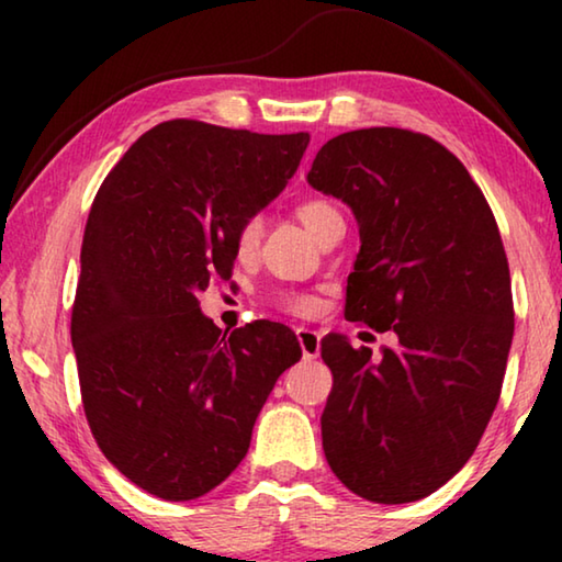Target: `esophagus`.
Wrapping results in <instances>:
<instances>
[{"label": "esophagus", "instance_id": "34e87169", "mask_svg": "<svg viewBox=\"0 0 562 562\" xmlns=\"http://www.w3.org/2000/svg\"><path fill=\"white\" fill-rule=\"evenodd\" d=\"M297 339H300V347H302V357L304 359H317L319 357V331L315 329H307V327H300L297 329Z\"/></svg>", "mask_w": 562, "mask_h": 562}]
</instances>
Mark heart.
Masks as SVG:
<instances>
[{"instance_id": "heart-1", "label": "heart", "mask_w": 562, "mask_h": 562, "mask_svg": "<svg viewBox=\"0 0 562 562\" xmlns=\"http://www.w3.org/2000/svg\"><path fill=\"white\" fill-rule=\"evenodd\" d=\"M335 213H337L335 207H331L327 201H322V198H304V201H300L297 205L300 221L307 225L310 233H315L317 227ZM260 233H262L260 217L258 215L245 217L235 231V252L240 255V258H252L260 245ZM278 302L282 310H288L292 315H300V317H310L319 310V300L315 294H307V292H282Z\"/></svg>"}]
</instances>
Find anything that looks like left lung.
Here are the masks:
<instances>
[{
    "instance_id": "1",
    "label": "left lung",
    "mask_w": 562,
    "mask_h": 562,
    "mask_svg": "<svg viewBox=\"0 0 562 562\" xmlns=\"http://www.w3.org/2000/svg\"><path fill=\"white\" fill-rule=\"evenodd\" d=\"M307 180L359 225L345 317L398 339L379 359L322 339L327 463L361 498L418 501L463 469L501 396L513 294L496 217L449 148L406 128L339 133Z\"/></svg>"
}]
</instances>
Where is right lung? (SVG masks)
Returning a JSON list of instances; mask_svg holds the SVG:
<instances>
[{"label":"right lung","mask_w":562,"mask_h":562,"mask_svg":"<svg viewBox=\"0 0 562 562\" xmlns=\"http://www.w3.org/2000/svg\"><path fill=\"white\" fill-rule=\"evenodd\" d=\"M307 144L310 133L166 121L93 198L71 310L81 402L103 456L150 496L193 501L221 486L302 357L278 322L223 335L198 292L233 272L237 225L282 193Z\"/></svg>","instance_id":"1"}]
</instances>
